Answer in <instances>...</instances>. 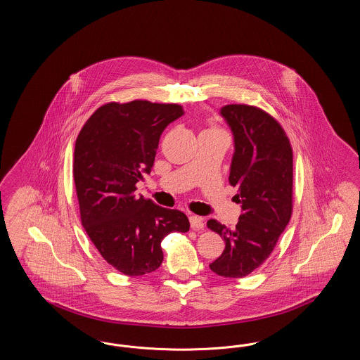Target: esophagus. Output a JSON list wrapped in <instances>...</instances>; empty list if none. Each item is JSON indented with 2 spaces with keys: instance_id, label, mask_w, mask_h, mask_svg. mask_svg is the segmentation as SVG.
Masks as SVG:
<instances>
[{
  "instance_id": "34e87169",
  "label": "esophagus",
  "mask_w": 360,
  "mask_h": 360,
  "mask_svg": "<svg viewBox=\"0 0 360 360\" xmlns=\"http://www.w3.org/2000/svg\"><path fill=\"white\" fill-rule=\"evenodd\" d=\"M204 219L200 217V216H194L191 214L190 216V225L193 229H202L204 228Z\"/></svg>"
}]
</instances>
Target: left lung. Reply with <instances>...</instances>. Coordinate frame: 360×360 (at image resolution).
I'll use <instances>...</instances> for the list:
<instances>
[{"instance_id":"obj_1","label":"left lung","mask_w":360,"mask_h":360,"mask_svg":"<svg viewBox=\"0 0 360 360\" xmlns=\"http://www.w3.org/2000/svg\"><path fill=\"white\" fill-rule=\"evenodd\" d=\"M220 115L233 135L229 184L239 188L235 197L243 212L233 229L207 221L225 243L209 267L220 276L243 278L271 255L290 221L292 150L281 124L257 106L225 105Z\"/></svg>"}]
</instances>
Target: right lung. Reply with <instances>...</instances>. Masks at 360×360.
<instances>
[{
  "label": "right lung",
  "instance_id": "add662e5",
  "mask_svg": "<svg viewBox=\"0 0 360 360\" xmlns=\"http://www.w3.org/2000/svg\"><path fill=\"white\" fill-rule=\"evenodd\" d=\"M184 113L176 103H105L77 137L72 172L81 221L101 257L122 274L155 271L163 262L162 240L190 228L181 210L135 194L143 172L154 166L162 132Z\"/></svg>",
  "mask_w": 360,
  "mask_h": 360
}]
</instances>
